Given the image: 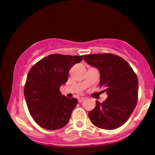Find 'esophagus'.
Instances as JSON below:
<instances>
[{"mask_svg": "<svg viewBox=\"0 0 155 155\" xmlns=\"http://www.w3.org/2000/svg\"><path fill=\"white\" fill-rule=\"evenodd\" d=\"M84 97H79V99H78V100H79V102L80 103V102H81V101H84Z\"/></svg>", "mask_w": 155, "mask_h": 155, "instance_id": "34e87169", "label": "esophagus"}]
</instances>
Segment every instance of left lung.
I'll list each match as a JSON object with an SVG mask.
<instances>
[{"mask_svg": "<svg viewBox=\"0 0 155 155\" xmlns=\"http://www.w3.org/2000/svg\"><path fill=\"white\" fill-rule=\"evenodd\" d=\"M86 63L100 72L103 92L108 95L103 103L96 101L89 118L94 125L104 130L120 127L129 119L138 100V81L132 68L120 57L112 54L84 56Z\"/></svg>", "mask_w": 155, "mask_h": 155, "instance_id": "8db88e82", "label": "left lung"}]
</instances>
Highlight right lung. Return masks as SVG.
I'll use <instances>...</instances> for the list:
<instances>
[{
	"label": "right lung",
	"instance_id": "1",
	"mask_svg": "<svg viewBox=\"0 0 155 155\" xmlns=\"http://www.w3.org/2000/svg\"><path fill=\"white\" fill-rule=\"evenodd\" d=\"M82 60V56L50 54L31 68L27 77L24 94L30 114L44 129L58 130L69 122L76 98H68L60 87L68 81L73 65Z\"/></svg>",
	"mask_w": 155,
	"mask_h": 155
}]
</instances>
